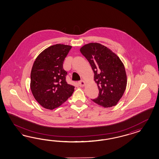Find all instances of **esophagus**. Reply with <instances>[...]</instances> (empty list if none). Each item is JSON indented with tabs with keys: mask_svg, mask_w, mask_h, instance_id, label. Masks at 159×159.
<instances>
[{
	"mask_svg": "<svg viewBox=\"0 0 159 159\" xmlns=\"http://www.w3.org/2000/svg\"><path fill=\"white\" fill-rule=\"evenodd\" d=\"M78 83H79V85L80 87L84 86L85 84H86V82H84V80L79 81V82H78Z\"/></svg>",
	"mask_w": 159,
	"mask_h": 159,
	"instance_id": "obj_1",
	"label": "esophagus"
}]
</instances>
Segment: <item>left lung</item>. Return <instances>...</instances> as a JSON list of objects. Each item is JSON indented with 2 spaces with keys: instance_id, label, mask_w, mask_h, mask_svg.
Returning a JSON list of instances; mask_svg holds the SVG:
<instances>
[{
  "instance_id": "8db88e82",
  "label": "left lung",
  "mask_w": 159,
  "mask_h": 159,
  "mask_svg": "<svg viewBox=\"0 0 159 159\" xmlns=\"http://www.w3.org/2000/svg\"><path fill=\"white\" fill-rule=\"evenodd\" d=\"M80 51L92 66L99 90L98 97L92 100L104 108L116 106L127 84L124 65L116 53L101 43H87Z\"/></svg>"
}]
</instances>
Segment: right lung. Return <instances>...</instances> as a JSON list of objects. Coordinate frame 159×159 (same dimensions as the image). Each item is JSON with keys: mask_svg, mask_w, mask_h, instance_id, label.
<instances>
[{"mask_svg": "<svg viewBox=\"0 0 159 159\" xmlns=\"http://www.w3.org/2000/svg\"><path fill=\"white\" fill-rule=\"evenodd\" d=\"M72 46L55 44L39 53L31 72L30 89L34 98L43 108L53 110L72 95L75 86L66 81L63 63Z\"/></svg>", "mask_w": 159, "mask_h": 159, "instance_id": "right-lung-1", "label": "right lung"}]
</instances>
